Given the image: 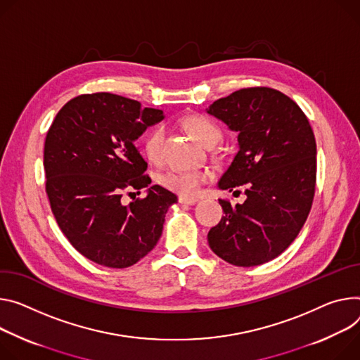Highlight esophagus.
<instances>
[{"label": "esophagus", "instance_id": "obj_1", "mask_svg": "<svg viewBox=\"0 0 360 360\" xmlns=\"http://www.w3.org/2000/svg\"><path fill=\"white\" fill-rule=\"evenodd\" d=\"M178 201H179V204H184V205H193V204L198 202V198H188V197H182V195H181Z\"/></svg>", "mask_w": 360, "mask_h": 360}]
</instances>
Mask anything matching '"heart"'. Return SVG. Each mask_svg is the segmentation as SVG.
<instances>
[{"mask_svg": "<svg viewBox=\"0 0 360 360\" xmlns=\"http://www.w3.org/2000/svg\"><path fill=\"white\" fill-rule=\"evenodd\" d=\"M189 134L201 145L208 146L212 142H218L221 132L217 124L205 117H191L186 122ZM163 139H165V129L155 127L145 139V152L150 160H159L162 156ZM210 179V172L204 169H191L172 167L160 174V182L163 186L182 195V197H195L200 192L202 184Z\"/></svg>", "mask_w": 360, "mask_h": 360, "instance_id": "obj_1", "label": "heart"}]
</instances>
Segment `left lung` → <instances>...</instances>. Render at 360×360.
<instances>
[{
    "label": "left lung",
    "instance_id": "1",
    "mask_svg": "<svg viewBox=\"0 0 360 360\" xmlns=\"http://www.w3.org/2000/svg\"><path fill=\"white\" fill-rule=\"evenodd\" d=\"M207 113L237 132L238 152L219 189L244 185L247 198L219 200L224 217L208 233L211 250L237 267L264 264L296 238L316 188V139L303 110L270 87L241 89L215 101Z\"/></svg>",
    "mask_w": 360,
    "mask_h": 360
}]
</instances>
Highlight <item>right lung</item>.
I'll list each match as a JSON object with an SVG mask.
<instances>
[{"label":"right lung","mask_w":360,"mask_h":360,"mask_svg":"<svg viewBox=\"0 0 360 360\" xmlns=\"http://www.w3.org/2000/svg\"><path fill=\"white\" fill-rule=\"evenodd\" d=\"M159 109L112 93L75 97L51 123L44 143L46 192L70 244L93 263L126 269L160 238L178 198L143 175L148 165L135 141L163 120ZM148 187L124 206V190Z\"/></svg>","instance_id":"add662e5"}]
</instances>
